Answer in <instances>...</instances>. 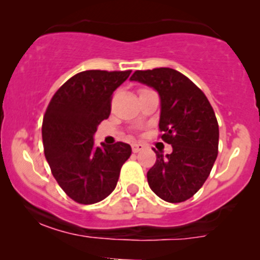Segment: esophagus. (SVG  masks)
I'll return each instance as SVG.
<instances>
[{
  "label": "esophagus",
  "instance_id": "34e87169",
  "mask_svg": "<svg viewBox=\"0 0 260 260\" xmlns=\"http://www.w3.org/2000/svg\"><path fill=\"white\" fill-rule=\"evenodd\" d=\"M143 148H145V146L141 145V143H133V145H132V151L135 152V153H137V152L142 151Z\"/></svg>",
  "mask_w": 260,
  "mask_h": 260
}]
</instances>
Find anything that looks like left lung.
<instances>
[{
  "instance_id": "1",
  "label": "left lung",
  "mask_w": 260,
  "mask_h": 260,
  "mask_svg": "<svg viewBox=\"0 0 260 260\" xmlns=\"http://www.w3.org/2000/svg\"><path fill=\"white\" fill-rule=\"evenodd\" d=\"M131 80L151 86L161 101V138L172 146L170 154L156 152L147 172L151 190L167 203L192 198L210 175L217 157L219 125L205 94L171 68L137 70Z\"/></svg>"
}]
</instances>
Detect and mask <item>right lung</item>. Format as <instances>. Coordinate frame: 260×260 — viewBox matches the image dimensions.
<instances>
[{
    "label": "right lung",
    "mask_w": 260,
    "mask_h": 260,
    "mask_svg": "<svg viewBox=\"0 0 260 260\" xmlns=\"http://www.w3.org/2000/svg\"><path fill=\"white\" fill-rule=\"evenodd\" d=\"M131 70H85L62 84L43 120V143L52 176L70 199L95 204L111 195L132 148L117 142L94 145L99 123L111 114L112 94Z\"/></svg>",
    "instance_id": "obj_1"
}]
</instances>
